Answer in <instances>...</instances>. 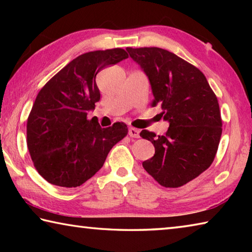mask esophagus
<instances>
[{
	"instance_id": "34e87169",
	"label": "esophagus",
	"mask_w": 252,
	"mask_h": 252,
	"mask_svg": "<svg viewBox=\"0 0 252 252\" xmlns=\"http://www.w3.org/2000/svg\"><path fill=\"white\" fill-rule=\"evenodd\" d=\"M129 135L131 138H139L140 136V130L135 129V127H130L129 129Z\"/></svg>"
}]
</instances>
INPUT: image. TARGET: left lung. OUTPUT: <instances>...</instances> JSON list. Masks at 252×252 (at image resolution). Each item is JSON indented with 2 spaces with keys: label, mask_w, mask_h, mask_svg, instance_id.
<instances>
[{
  "label": "left lung",
  "mask_w": 252,
  "mask_h": 252,
  "mask_svg": "<svg viewBox=\"0 0 252 252\" xmlns=\"http://www.w3.org/2000/svg\"><path fill=\"white\" fill-rule=\"evenodd\" d=\"M146 72L153 93L170 123L164 135L142 130L156 152L143 168L165 188L186 185L210 167L218 151L222 120L218 99L198 67L160 48H126Z\"/></svg>",
  "instance_id": "obj_1"
}]
</instances>
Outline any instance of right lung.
I'll return each instance as SVG.
<instances>
[{"mask_svg": "<svg viewBox=\"0 0 252 252\" xmlns=\"http://www.w3.org/2000/svg\"><path fill=\"white\" fill-rule=\"evenodd\" d=\"M127 57L120 48L81 54L37 93L28 118L27 143L34 168L51 185H83L127 134L123 122L101 127L88 119V112L100 100L96 74Z\"/></svg>", "mask_w": 252, "mask_h": 252, "instance_id": "obj_1", "label": "right lung"}]
</instances>
